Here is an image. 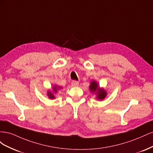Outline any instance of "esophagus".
Segmentation results:
<instances>
[{
  "mask_svg": "<svg viewBox=\"0 0 153 153\" xmlns=\"http://www.w3.org/2000/svg\"><path fill=\"white\" fill-rule=\"evenodd\" d=\"M78 84H79V83H78V81H76V80H73L71 82V85L73 86H78Z\"/></svg>",
  "mask_w": 153,
  "mask_h": 153,
  "instance_id": "obj_1",
  "label": "esophagus"
}]
</instances>
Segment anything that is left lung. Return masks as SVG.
Returning a JSON list of instances; mask_svg holds the SVG:
<instances>
[{
	"mask_svg": "<svg viewBox=\"0 0 153 153\" xmlns=\"http://www.w3.org/2000/svg\"><path fill=\"white\" fill-rule=\"evenodd\" d=\"M89 89L91 90V92L92 93L96 94V98L99 100H103L105 98L106 96V91L103 89V88H100V86H98V84L95 80H93L91 82V85L89 86Z\"/></svg>",
	"mask_w": 153,
	"mask_h": 153,
	"instance_id": "8db88e82",
	"label": "left lung"
}]
</instances>
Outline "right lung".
Instances as JSON below:
<instances>
[{
	"instance_id": "right-lung-1",
	"label": "right lung",
	"mask_w": 153,
	"mask_h": 153,
	"mask_svg": "<svg viewBox=\"0 0 153 153\" xmlns=\"http://www.w3.org/2000/svg\"><path fill=\"white\" fill-rule=\"evenodd\" d=\"M61 88L62 87H58L57 85H55V86H53L52 87V91H50L48 90L47 91V95L48 96L49 99H55V95L54 94L55 93H57V90L59 89H61Z\"/></svg>"
}]
</instances>
